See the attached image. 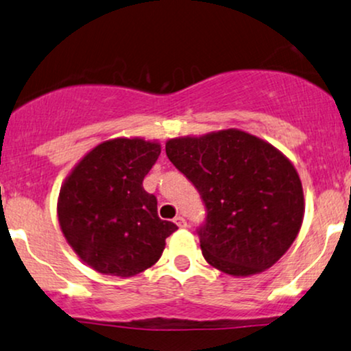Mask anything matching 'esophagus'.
Here are the masks:
<instances>
[{"mask_svg":"<svg viewBox=\"0 0 351 351\" xmlns=\"http://www.w3.org/2000/svg\"><path fill=\"white\" fill-rule=\"evenodd\" d=\"M174 222L180 227V229H184V227H186V221H185L184 216H177L176 219H174Z\"/></svg>","mask_w":351,"mask_h":351,"instance_id":"1","label":"esophagus"}]
</instances>
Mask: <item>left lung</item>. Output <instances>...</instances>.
<instances>
[{"mask_svg": "<svg viewBox=\"0 0 351 351\" xmlns=\"http://www.w3.org/2000/svg\"><path fill=\"white\" fill-rule=\"evenodd\" d=\"M166 154L206 206L198 237L213 267L235 277L258 274L297 239L304 215L302 180L271 143L227 129L167 140Z\"/></svg>", "mask_w": 351, "mask_h": 351, "instance_id": "8db88e82", "label": "left lung"}]
</instances>
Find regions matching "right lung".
<instances>
[{"instance_id": "obj_1", "label": "right lung", "mask_w": 351, "mask_h": 351, "mask_svg": "<svg viewBox=\"0 0 351 351\" xmlns=\"http://www.w3.org/2000/svg\"><path fill=\"white\" fill-rule=\"evenodd\" d=\"M161 153L158 142L114 138L77 165L58 198V219L82 261L106 276L132 277L161 258L174 222L158 216L143 179Z\"/></svg>"}]
</instances>
